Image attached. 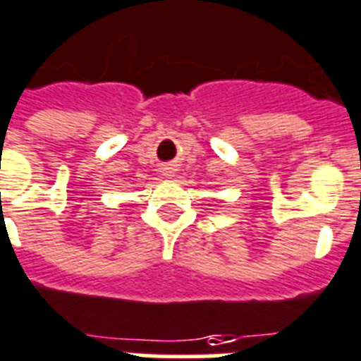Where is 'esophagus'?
<instances>
[{"mask_svg":"<svg viewBox=\"0 0 361 361\" xmlns=\"http://www.w3.org/2000/svg\"><path fill=\"white\" fill-rule=\"evenodd\" d=\"M175 171H177V169H175L173 166H166L164 167V177H167V178L175 177Z\"/></svg>","mask_w":361,"mask_h":361,"instance_id":"34e87169","label":"esophagus"}]
</instances>
